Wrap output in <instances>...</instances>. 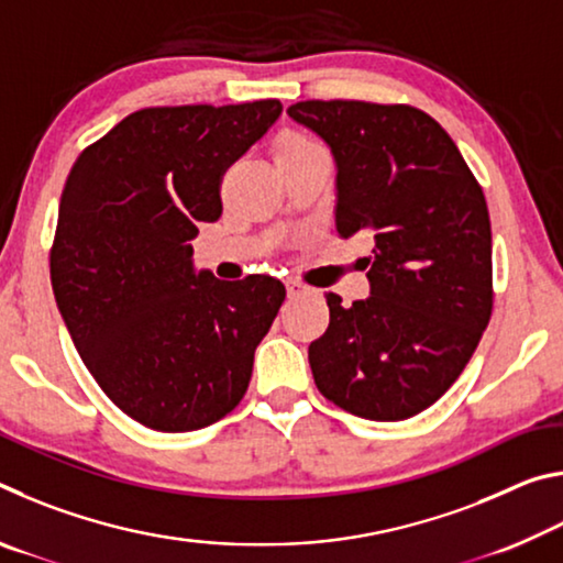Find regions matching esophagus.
<instances>
[{
	"label": "esophagus",
	"instance_id": "34e87169",
	"mask_svg": "<svg viewBox=\"0 0 563 563\" xmlns=\"http://www.w3.org/2000/svg\"><path fill=\"white\" fill-rule=\"evenodd\" d=\"M285 288H288V295H290V298H292V295H300V292L308 290V288H305V285H302L300 280H295V278L285 280Z\"/></svg>",
	"mask_w": 563,
	"mask_h": 563
}]
</instances>
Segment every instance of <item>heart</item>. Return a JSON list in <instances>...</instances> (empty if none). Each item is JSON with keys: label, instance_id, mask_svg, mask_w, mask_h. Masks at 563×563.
<instances>
[{"label": "heart", "instance_id": "1", "mask_svg": "<svg viewBox=\"0 0 563 563\" xmlns=\"http://www.w3.org/2000/svg\"><path fill=\"white\" fill-rule=\"evenodd\" d=\"M312 146H318L316 141H310L308 136H302V133L288 131V133H283V136L278 139V144H275V158L298 154V151H308Z\"/></svg>", "mask_w": 563, "mask_h": 563}]
</instances>
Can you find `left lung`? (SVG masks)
Masks as SVG:
<instances>
[{"instance_id":"8db88e82","label":"left lung","mask_w":563,"mask_h":563,"mask_svg":"<svg viewBox=\"0 0 563 563\" xmlns=\"http://www.w3.org/2000/svg\"><path fill=\"white\" fill-rule=\"evenodd\" d=\"M338 166L335 228L373 245L369 298L328 292L312 377L338 407L397 422L434 405L492 318V225L482 186L430 113L407 103L298 101Z\"/></svg>"}]
</instances>
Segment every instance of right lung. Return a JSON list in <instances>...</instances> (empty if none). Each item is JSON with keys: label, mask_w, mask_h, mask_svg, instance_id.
Returning <instances> with one entry per match:
<instances>
[{"label": "right lung", "mask_w": 563, "mask_h": 563, "mask_svg": "<svg viewBox=\"0 0 563 563\" xmlns=\"http://www.w3.org/2000/svg\"><path fill=\"white\" fill-rule=\"evenodd\" d=\"M280 113L278 99L133 111L64 184L56 305L107 397L156 432L201 430L235 409L285 300L271 275L196 273L190 247L223 213L225 170Z\"/></svg>", "instance_id": "obj_1"}]
</instances>
